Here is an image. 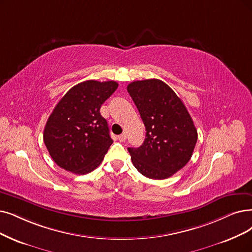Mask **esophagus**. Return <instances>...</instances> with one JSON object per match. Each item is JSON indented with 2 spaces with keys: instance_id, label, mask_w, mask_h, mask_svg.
<instances>
[{
  "instance_id": "34e87169",
  "label": "esophagus",
  "mask_w": 252,
  "mask_h": 252,
  "mask_svg": "<svg viewBox=\"0 0 252 252\" xmlns=\"http://www.w3.org/2000/svg\"><path fill=\"white\" fill-rule=\"evenodd\" d=\"M118 137H119L120 142H125V139H126V137H127V134H126L125 132H123L122 134H120Z\"/></svg>"
}]
</instances>
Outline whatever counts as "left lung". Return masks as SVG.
Instances as JSON below:
<instances>
[{
  "instance_id": "1",
  "label": "left lung",
  "mask_w": 252,
  "mask_h": 252,
  "mask_svg": "<svg viewBox=\"0 0 252 252\" xmlns=\"http://www.w3.org/2000/svg\"><path fill=\"white\" fill-rule=\"evenodd\" d=\"M127 91L146 127L138 148H128L132 163L147 178L162 180L183 168L192 156L197 131L186 106L160 79L130 83Z\"/></svg>"
}]
</instances>
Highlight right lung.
<instances>
[{
  "label": "right lung",
  "mask_w": 252,
  "mask_h": 252,
  "mask_svg": "<svg viewBox=\"0 0 252 252\" xmlns=\"http://www.w3.org/2000/svg\"><path fill=\"white\" fill-rule=\"evenodd\" d=\"M118 86L114 80H86L58 102L46 122L43 140L60 167L85 175L101 163L113 139L100 107Z\"/></svg>",
  "instance_id": "right-lung-1"
}]
</instances>
